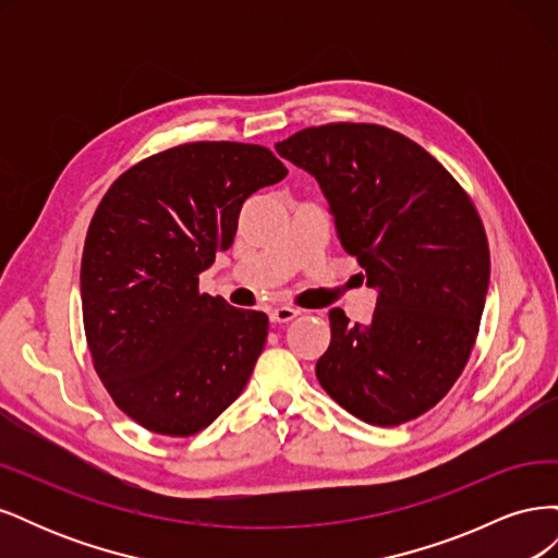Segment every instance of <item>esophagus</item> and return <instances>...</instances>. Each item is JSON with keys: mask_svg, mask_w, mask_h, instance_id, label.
<instances>
[{"mask_svg": "<svg viewBox=\"0 0 558 558\" xmlns=\"http://www.w3.org/2000/svg\"><path fill=\"white\" fill-rule=\"evenodd\" d=\"M295 316H300V310L289 305H281L269 312V320H272V324H289V320H293Z\"/></svg>", "mask_w": 558, "mask_h": 558, "instance_id": "obj_1", "label": "esophagus"}]
</instances>
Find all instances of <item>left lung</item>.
Listing matches in <instances>:
<instances>
[{
    "label": "left lung",
    "instance_id": "left-lung-1",
    "mask_svg": "<svg viewBox=\"0 0 558 558\" xmlns=\"http://www.w3.org/2000/svg\"><path fill=\"white\" fill-rule=\"evenodd\" d=\"M328 197L337 234L379 291L373 320L330 310L324 391L373 426L426 414L461 377L492 275L482 218L442 162L375 123H328L277 142Z\"/></svg>",
    "mask_w": 558,
    "mask_h": 558
}]
</instances>
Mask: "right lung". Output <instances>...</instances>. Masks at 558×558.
<instances>
[{
  "label": "right lung",
  "instance_id": "right-lung-1",
  "mask_svg": "<svg viewBox=\"0 0 558 558\" xmlns=\"http://www.w3.org/2000/svg\"><path fill=\"white\" fill-rule=\"evenodd\" d=\"M289 170L260 144L191 142L118 177L81 260L83 328L111 400L146 430L189 437L238 400L267 314L199 293L244 199Z\"/></svg>",
  "mask_w": 558,
  "mask_h": 558
}]
</instances>
